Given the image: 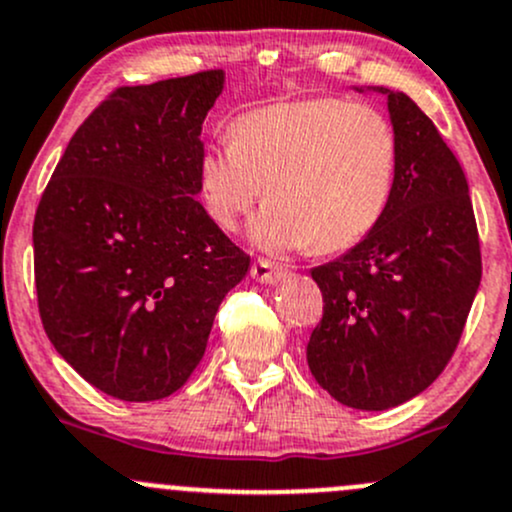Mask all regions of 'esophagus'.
Returning a JSON list of instances; mask_svg holds the SVG:
<instances>
[{"label": "esophagus", "instance_id": "1", "mask_svg": "<svg viewBox=\"0 0 512 512\" xmlns=\"http://www.w3.org/2000/svg\"><path fill=\"white\" fill-rule=\"evenodd\" d=\"M252 279L260 284H277L282 282L284 277H287V270H284L282 265H277V262H270V260H257L255 265H252Z\"/></svg>", "mask_w": 512, "mask_h": 512}]
</instances>
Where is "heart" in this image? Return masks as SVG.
Wrapping results in <instances>:
<instances>
[{
	"label": "heart",
	"instance_id": "b5f03b06",
	"mask_svg": "<svg viewBox=\"0 0 512 512\" xmlns=\"http://www.w3.org/2000/svg\"><path fill=\"white\" fill-rule=\"evenodd\" d=\"M397 134L380 110L304 98L242 112L230 139L203 147L198 191L218 228L235 230L267 186L250 228L274 252H341L383 220L397 181Z\"/></svg>",
	"mask_w": 512,
	"mask_h": 512
}]
</instances>
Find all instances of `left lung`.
I'll use <instances>...</instances> for the list:
<instances>
[{
  "instance_id": "obj_1",
  "label": "left lung",
  "mask_w": 512,
  "mask_h": 512,
  "mask_svg": "<svg viewBox=\"0 0 512 512\" xmlns=\"http://www.w3.org/2000/svg\"><path fill=\"white\" fill-rule=\"evenodd\" d=\"M373 93L387 98L397 134L395 193L368 238L311 270L324 319L306 360L333 400L380 412L446 368L481 284V250L469 181L439 129L400 90Z\"/></svg>"
}]
</instances>
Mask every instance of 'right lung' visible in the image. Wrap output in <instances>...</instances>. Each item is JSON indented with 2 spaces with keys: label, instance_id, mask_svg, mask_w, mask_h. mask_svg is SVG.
Instances as JSON below:
<instances>
[{
  "label": "right lung",
  "instance_id": "right-lung-1",
  "mask_svg": "<svg viewBox=\"0 0 512 512\" xmlns=\"http://www.w3.org/2000/svg\"><path fill=\"white\" fill-rule=\"evenodd\" d=\"M223 88V71L117 88L73 134L36 208L46 336L117 400L174 395L250 270L196 201L203 120Z\"/></svg>",
  "mask_w": 512,
  "mask_h": 512
}]
</instances>
